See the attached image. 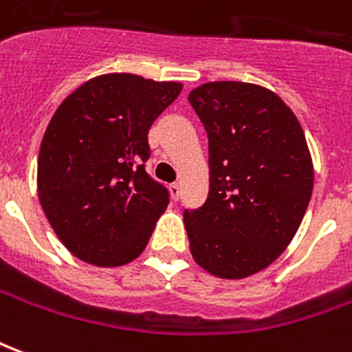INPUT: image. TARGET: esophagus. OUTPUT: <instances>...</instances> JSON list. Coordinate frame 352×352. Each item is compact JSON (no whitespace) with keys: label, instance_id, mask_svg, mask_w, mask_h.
Here are the masks:
<instances>
[{"label":"esophagus","instance_id":"1","mask_svg":"<svg viewBox=\"0 0 352 352\" xmlns=\"http://www.w3.org/2000/svg\"><path fill=\"white\" fill-rule=\"evenodd\" d=\"M170 195L174 201H178L182 195V188H180V184H172L170 186Z\"/></svg>","mask_w":352,"mask_h":352}]
</instances>
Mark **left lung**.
Wrapping results in <instances>:
<instances>
[{"mask_svg":"<svg viewBox=\"0 0 352 352\" xmlns=\"http://www.w3.org/2000/svg\"><path fill=\"white\" fill-rule=\"evenodd\" d=\"M208 136L210 188L184 210L193 260L210 275L244 278L290 244L313 193L307 140L286 104L265 87L214 81L189 92Z\"/></svg>","mask_w":352,"mask_h":352,"instance_id":"1","label":"left lung"}]
</instances>
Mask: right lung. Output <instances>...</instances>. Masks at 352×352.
<instances>
[{"label":"right lung","instance_id":"obj_1","mask_svg":"<svg viewBox=\"0 0 352 352\" xmlns=\"http://www.w3.org/2000/svg\"><path fill=\"white\" fill-rule=\"evenodd\" d=\"M180 91L176 81L106 74L54 111L37 159V195L76 258L119 267L146 248L170 201L146 172L148 132Z\"/></svg>","mask_w":352,"mask_h":352}]
</instances>
